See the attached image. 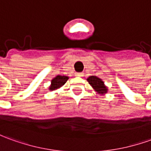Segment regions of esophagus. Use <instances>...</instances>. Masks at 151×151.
<instances>
[{"label":"esophagus","instance_id":"obj_1","mask_svg":"<svg viewBox=\"0 0 151 151\" xmlns=\"http://www.w3.org/2000/svg\"><path fill=\"white\" fill-rule=\"evenodd\" d=\"M83 73H77V76H78V77H83Z\"/></svg>","mask_w":151,"mask_h":151}]
</instances>
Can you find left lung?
<instances>
[{"mask_svg":"<svg viewBox=\"0 0 151 151\" xmlns=\"http://www.w3.org/2000/svg\"><path fill=\"white\" fill-rule=\"evenodd\" d=\"M88 82L93 88V89L99 94H104L107 92V88L104 85V83L96 76H91L88 78Z\"/></svg>","mask_w":151,"mask_h":151,"instance_id":"8db88e82","label":"left lung"}]
</instances>
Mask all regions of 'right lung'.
<instances>
[{"label": "right lung", "instance_id": "1", "mask_svg": "<svg viewBox=\"0 0 151 151\" xmlns=\"http://www.w3.org/2000/svg\"><path fill=\"white\" fill-rule=\"evenodd\" d=\"M68 79V77H67V76H56L51 81L50 90V91H53V90H55V89L59 88L60 87H62L63 85L67 82Z\"/></svg>", "mask_w": 151, "mask_h": 151}]
</instances>
